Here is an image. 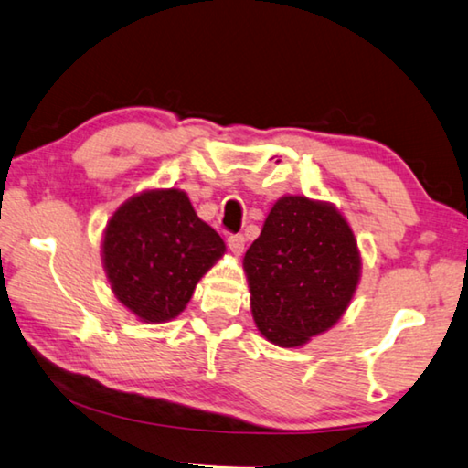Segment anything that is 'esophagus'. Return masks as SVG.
Returning <instances> with one entry per match:
<instances>
[{
    "instance_id": "esophagus-1",
    "label": "esophagus",
    "mask_w": 468,
    "mask_h": 468,
    "mask_svg": "<svg viewBox=\"0 0 468 468\" xmlns=\"http://www.w3.org/2000/svg\"><path fill=\"white\" fill-rule=\"evenodd\" d=\"M227 245H229V250H231L233 256H241L245 250V237L243 235L227 237Z\"/></svg>"
}]
</instances>
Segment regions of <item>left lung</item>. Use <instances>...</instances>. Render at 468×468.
Wrapping results in <instances>:
<instances>
[{
  "mask_svg": "<svg viewBox=\"0 0 468 468\" xmlns=\"http://www.w3.org/2000/svg\"><path fill=\"white\" fill-rule=\"evenodd\" d=\"M243 270L260 334L274 346L301 347L344 317L362 258L335 205L286 194L271 205Z\"/></svg>",
  "mask_w": 468,
  "mask_h": 468,
  "instance_id": "1",
  "label": "left lung"
}]
</instances>
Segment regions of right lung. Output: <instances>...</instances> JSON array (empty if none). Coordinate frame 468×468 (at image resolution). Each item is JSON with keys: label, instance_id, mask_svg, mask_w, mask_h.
Instances as JSON below:
<instances>
[{"label": "right lung", "instance_id": "add662e5", "mask_svg": "<svg viewBox=\"0 0 468 468\" xmlns=\"http://www.w3.org/2000/svg\"><path fill=\"white\" fill-rule=\"evenodd\" d=\"M225 251V241L180 188L134 194L101 233V266L116 301L151 325L180 315Z\"/></svg>", "mask_w": 468, "mask_h": 468}]
</instances>
